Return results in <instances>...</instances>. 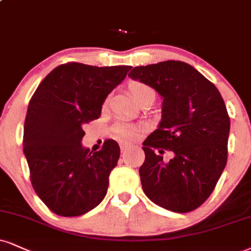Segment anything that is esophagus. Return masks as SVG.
Returning a JSON list of instances; mask_svg holds the SVG:
<instances>
[{
  "label": "esophagus",
  "mask_w": 251,
  "mask_h": 251,
  "mask_svg": "<svg viewBox=\"0 0 251 251\" xmlns=\"http://www.w3.org/2000/svg\"><path fill=\"white\" fill-rule=\"evenodd\" d=\"M128 148H129V144H126V143L121 144V150H122V151H126V149H128Z\"/></svg>",
  "instance_id": "obj_1"
}]
</instances>
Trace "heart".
I'll return each instance as SVG.
<instances>
[{"label":"heart","mask_w":251,"mask_h":251,"mask_svg":"<svg viewBox=\"0 0 251 251\" xmlns=\"http://www.w3.org/2000/svg\"><path fill=\"white\" fill-rule=\"evenodd\" d=\"M129 91H130L132 99L138 103L141 99H143L148 93L152 92V89L142 82H131L130 86H129ZM115 131L117 136H120L123 140H135L137 137L138 132H140V129L135 126L121 125L116 126Z\"/></svg>","instance_id":"b5f03b06"}]
</instances>
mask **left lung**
<instances>
[{
    "mask_svg": "<svg viewBox=\"0 0 251 251\" xmlns=\"http://www.w3.org/2000/svg\"><path fill=\"white\" fill-rule=\"evenodd\" d=\"M128 75L163 99L162 120L143 142L142 188L163 208L193 211L208 199L227 164L230 120L224 99L208 79L184 61L137 66ZM164 150L174 152L168 163L162 160Z\"/></svg>",
    "mask_w": 251,
    "mask_h": 251,
    "instance_id": "obj_1",
    "label": "left lung"
}]
</instances>
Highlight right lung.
Returning <instances> with one entry per match:
<instances>
[{
    "label": "right lung",
    "instance_id": "1",
    "mask_svg": "<svg viewBox=\"0 0 251 251\" xmlns=\"http://www.w3.org/2000/svg\"><path fill=\"white\" fill-rule=\"evenodd\" d=\"M130 69L60 65L45 76L31 98L23 152L33 190L55 214L82 215L106 196L120 147L108 140L101 150L89 151L81 143L82 126L100 117L108 94Z\"/></svg>",
    "mask_w": 251,
    "mask_h": 251
}]
</instances>
